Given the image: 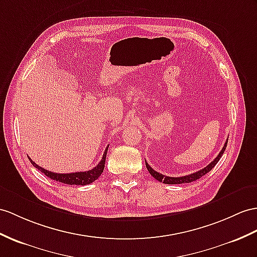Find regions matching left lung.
I'll return each mask as SVG.
<instances>
[{"instance_id": "left-lung-1", "label": "left lung", "mask_w": 257, "mask_h": 257, "mask_svg": "<svg viewBox=\"0 0 257 257\" xmlns=\"http://www.w3.org/2000/svg\"><path fill=\"white\" fill-rule=\"evenodd\" d=\"M227 144H228V140H227V142H226V143H224V145H223V147H222V149H221V152L218 154L217 157H216L214 160H212L208 166H206L204 169H202V170H199V171H197V172H194V173L189 174V176L178 177V178L164 176V174H161V173H159V172H157V171H155L154 169H153L152 167H150V166L147 164V161L145 160V162H146V168H147V170L149 171V173L152 174V176H153L156 180L160 181V182H164L165 184H182V183H191V182H193V181H196V180H198V179H201L203 176H205L206 173H208V172L211 170V169L214 168V167L217 165V162H218L219 160H220L221 156H222V155H223V153H224V150H226Z\"/></svg>"}]
</instances>
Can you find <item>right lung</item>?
Wrapping results in <instances>:
<instances>
[{
  "mask_svg": "<svg viewBox=\"0 0 257 257\" xmlns=\"http://www.w3.org/2000/svg\"><path fill=\"white\" fill-rule=\"evenodd\" d=\"M107 152H108V147L104 150L102 159L100 160L99 164L95 168H92L91 170L83 171V172H74V173H54L41 168L30 158L29 160L31 162V165H33L35 168H37L39 171H41L43 174H45V176L54 181H58V182L68 184V185H74V184L86 185V184L92 183L93 181H96L100 176H101V173L103 172V169H104V162H105V157H107Z\"/></svg>",
  "mask_w": 257,
  "mask_h": 257,
  "instance_id": "obj_1",
  "label": "right lung"
}]
</instances>
